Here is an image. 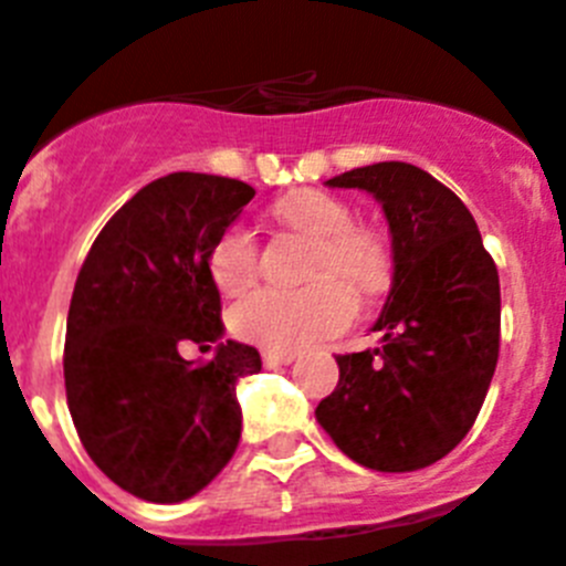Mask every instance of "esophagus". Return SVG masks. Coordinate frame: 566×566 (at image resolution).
<instances>
[{
	"label": "esophagus",
	"instance_id": "34e87169",
	"mask_svg": "<svg viewBox=\"0 0 566 566\" xmlns=\"http://www.w3.org/2000/svg\"><path fill=\"white\" fill-rule=\"evenodd\" d=\"M294 363V354H277V352H263V365L266 368H277V365Z\"/></svg>",
	"mask_w": 566,
	"mask_h": 566
}]
</instances>
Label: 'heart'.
I'll return each instance as SVG.
<instances>
[{
	"instance_id": "1",
	"label": "heart",
	"mask_w": 566,
	"mask_h": 566,
	"mask_svg": "<svg viewBox=\"0 0 566 566\" xmlns=\"http://www.w3.org/2000/svg\"><path fill=\"white\" fill-rule=\"evenodd\" d=\"M272 218L312 240L308 280L303 292L260 289L232 308V332L247 343L277 354H292L323 337L343 332L354 319L352 292L377 294L391 280L388 240L368 223H354L352 209L319 189H297L272 207ZM258 240L252 229L232 223L209 249V272L214 286L240 294L258 277Z\"/></svg>"
}]
</instances>
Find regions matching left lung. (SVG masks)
I'll use <instances>...</instances> for the list:
<instances>
[{"label": "left lung", "instance_id": "8db88e82", "mask_svg": "<svg viewBox=\"0 0 566 566\" xmlns=\"http://www.w3.org/2000/svg\"><path fill=\"white\" fill-rule=\"evenodd\" d=\"M326 184L365 189L382 203L394 283L374 326L382 348L339 354L337 388L314 413L363 468H428L468 437L496 371V263L468 207L413 164H371Z\"/></svg>", "mask_w": 566, "mask_h": 566}]
</instances>
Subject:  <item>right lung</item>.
I'll return each mask as SVG.
<instances>
[{
    "label": "right lung",
    "mask_w": 566,
    "mask_h": 566,
    "mask_svg": "<svg viewBox=\"0 0 566 566\" xmlns=\"http://www.w3.org/2000/svg\"><path fill=\"white\" fill-rule=\"evenodd\" d=\"M254 189L172 172L147 184L98 232L76 277L64 337V391L84 451L144 502L207 488L240 442L234 382L260 371L258 348L227 339L187 363L184 339L223 334L209 249Z\"/></svg>",
    "instance_id": "add662e5"
}]
</instances>
